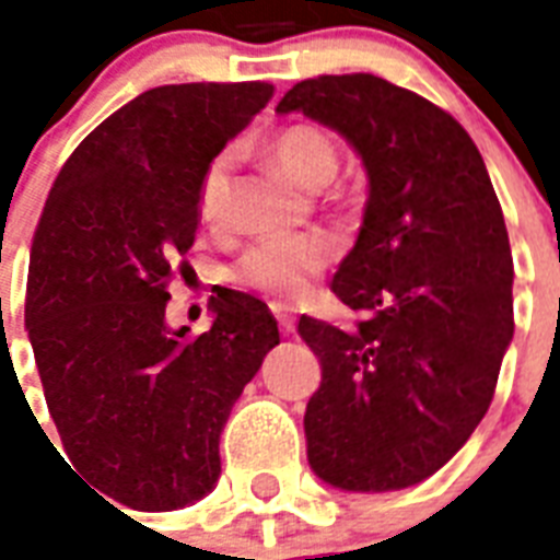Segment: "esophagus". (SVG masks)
Here are the masks:
<instances>
[{"label": "esophagus", "instance_id": "1", "mask_svg": "<svg viewBox=\"0 0 560 560\" xmlns=\"http://www.w3.org/2000/svg\"><path fill=\"white\" fill-rule=\"evenodd\" d=\"M272 316L279 319V328L281 334H293L296 331V319H293V314H290L288 305H281V302H272Z\"/></svg>", "mask_w": 560, "mask_h": 560}]
</instances>
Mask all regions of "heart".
<instances>
[{"instance_id": "1", "label": "heart", "mask_w": 560, "mask_h": 560, "mask_svg": "<svg viewBox=\"0 0 560 560\" xmlns=\"http://www.w3.org/2000/svg\"><path fill=\"white\" fill-rule=\"evenodd\" d=\"M272 156L311 188L325 186L337 174L340 151L331 133L314 121H293L279 127L270 139ZM232 151H220L202 168L197 183V214L211 232L229 226V194H232ZM337 255V244L325 232H305L293 237H264L253 244L232 267V279L241 288L261 290L270 296L293 299L323 272Z\"/></svg>"}]
</instances>
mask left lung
<instances>
[{
    "label": "left lung",
    "mask_w": 560,
    "mask_h": 560,
    "mask_svg": "<svg viewBox=\"0 0 560 560\" xmlns=\"http://www.w3.org/2000/svg\"><path fill=\"white\" fill-rule=\"evenodd\" d=\"M276 109L340 130L369 171L358 244L331 281L358 323L299 319L323 366L305 412L307 459L346 491L416 486L468 442L494 398L514 334L503 209L468 130L377 74L307 78Z\"/></svg>",
    "instance_id": "obj_1"
}]
</instances>
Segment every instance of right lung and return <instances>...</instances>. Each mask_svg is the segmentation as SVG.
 <instances>
[{
  "label": "right lung",
  "instance_id": "right-lung-1",
  "mask_svg": "<svg viewBox=\"0 0 560 560\" xmlns=\"http://www.w3.org/2000/svg\"><path fill=\"white\" fill-rule=\"evenodd\" d=\"M276 86L168 83L104 118L72 151L31 241L25 328L72 468L136 512H168L218 482L220 430L279 346L267 305L211 296L214 323L165 325L186 272L197 183Z\"/></svg>",
  "mask_w": 560,
  "mask_h": 560
}]
</instances>
